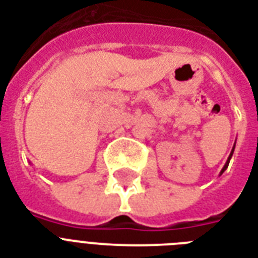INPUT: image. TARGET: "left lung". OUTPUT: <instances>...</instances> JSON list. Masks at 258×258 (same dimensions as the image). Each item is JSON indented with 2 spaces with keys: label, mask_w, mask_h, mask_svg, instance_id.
I'll use <instances>...</instances> for the list:
<instances>
[{
  "label": "left lung",
  "mask_w": 258,
  "mask_h": 258,
  "mask_svg": "<svg viewBox=\"0 0 258 258\" xmlns=\"http://www.w3.org/2000/svg\"><path fill=\"white\" fill-rule=\"evenodd\" d=\"M233 150H234V149H233ZM233 150H232V153H230V155H229V159H228V162H226V163H225L224 169H222V171H221V174H222V172H224L225 170L228 169V166H229V162H230V158H232V155H233Z\"/></svg>",
  "instance_id": "left-lung-1"
}]
</instances>
